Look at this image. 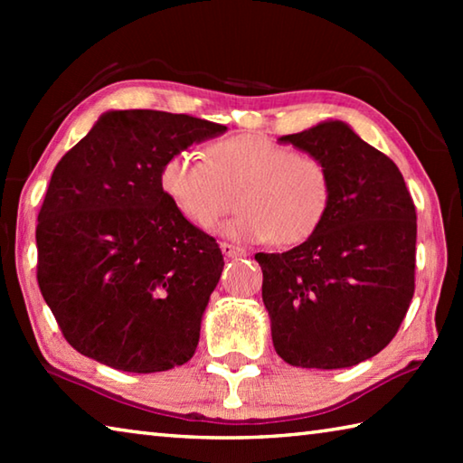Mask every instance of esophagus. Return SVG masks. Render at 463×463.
<instances>
[{
  "mask_svg": "<svg viewBox=\"0 0 463 463\" xmlns=\"http://www.w3.org/2000/svg\"><path fill=\"white\" fill-rule=\"evenodd\" d=\"M224 257H247V250L241 249L237 245H231V242H222L221 245Z\"/></svg>",
  "mask_w": 463,
  "mask_h": 463,
  "instance_id": "1",
  "label": "esophagus"
}]
</instances>
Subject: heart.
I'll use <instances>...</instances> for the list:
<instances>
[{
	"instance_id": "obj_1",
	"label": "heart",
	"mask_w": 463,
	"mask_h": 463,
	"mask_svg": "<svg viewBox=\"0 0 463 463\" xmlns=\"http://www.w3.org/2000/svg\"><path fill=\"white\" fill-rule=\"evenodd\" d=\"M159 185L174 208L200 231L214 229L237 194L241 213L222 234L242 242L308 241L331 210L333 177L320 156L261 135L214 140L206 161L192 151L169 155Z\"/></svg>"
}]
</instances>
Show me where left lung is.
<instances>
[{
	"label": "left lung",
	"mask_w": 463,
	"mask_h": 463,
	"mask_svg": "<svg viewBox=\"0 0 463 463\" xmlns=\"http://www.w3.org/2000/svg\"><path fill=\"white\" fill-rule=\"evenodd\" d=\"M323 159L333 177L320 229L286 253H257L278 355L339 370L394 339L411 307L417 210L396 163L339 120L279 138Z\"/></svg>",
	"instance_id": "1"
}]
</instances>
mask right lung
Returning a JSON list of instances; mask_svg holds the SVG:
<instances>
[{
	"label": "right lung",
	"mask_w": 463,
	"mask_h": 463,
	"mask_svg": "<svg viewBox=\"0 0 463 463\" xmlns=\"http://www.w3.org/2000/svg\"><path fill=\"white\" fill-rule=\"evenodd\" d=\"M224 130L187 114L116 109L57 163L38 213L36 278L81 355L153 373L195 354L224 260L163 194L159 169Z\"/></svg>",
	"instance_id": "right-lung-1"
}]
</instances>
